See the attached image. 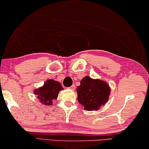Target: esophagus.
<instances>
[{"label":"esophagus","instance_id":"esophagus-1","mask_svg":"<svg viewBox=\"0 0 149 149\" xmlns=\"http://www.w3.org/2000/svg\"><path fill=\"white\" fill-rule=\"evenodd\" d=\"M68 88L70 89V90H72V91H74V90H75V86L74 84H73V85H72L71 86Z\"/></svg>","mask_w":149,"mask_h":149}]
</instances>
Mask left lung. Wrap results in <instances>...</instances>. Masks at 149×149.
Returning <instances> with one entry per match:
<instances>
[{"label": "left lung", "mask_w": 149, "mask_h": 149, "mask_svg": "<svg viewBox=\"0 0 149 149\" xmlns=\"http://www.w3.org/2000/svg\"><path fill=\"white\" fill-rule=\"evenodd\" d=\"M77 99L87 111L97 110L108 102L110 88L105 81L85 77L77 87Z\"/></svg>", "instance_id": "left-lung-1"}]
</instances>
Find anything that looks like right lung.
I'll return each instance as SVG.
<instances>
[{
    "mask_svg": "<svg viewBox=\"0 0 149 149\" xmlns=\"http://www.w3.org/2000/svg\"><path fill=\"white\" fill-rule=\"evenodd\" d=\"M63 89L60 82L54 80H47L43 86L34 91V94L38 95V98L41 104L52 106L53 100L57 98L58 92Z\"/></svg>",
    "mask_w": 149,
    "mask_h": 149,
    "instance_id": "add662e5",
    "label": "right lung"
}]
</instances>
